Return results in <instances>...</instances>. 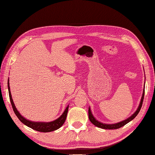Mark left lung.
Instances as JSON below:
<instances>
[{"label":"left lung","instance_id":"obj_1","mask_svg":"<svg viewBox=\"0 0 155 155\" xmlns=\"http://www.w3.org/2000/svg\"><path fill=\"white\" fill-rule=\"evenodd\" d=\"M144 87H145V86L144 87V90H143L142 96L140 102L139 106H138V108H137V110H136V111L134 112L132 114V115L130 117H128L127 119H125V120L122 121L118 122V123H117V124H103V123H102V122H101V121L96 120V119L94 117V115H92V113L91 111V109H90V108L89 107V109H88V117H89L90 121H91V123L92 124H94L95 126L98 127H100V128H102V129L115 130V129H118V128H120L121 127H123L124 125H125V124H127V123H129L130 121L133 120V119L137 116V115H138V113L140 112V109H141L142 105V103H143V100H144Z\"/></svg>","mask_w":155,"mask_h":155}]
</instances>
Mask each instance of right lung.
<instances>
[{"mask_svg": "<svg viewBox=\"0 0 155 155\" xmlns=\"http://www.w3.org/2000/svg\"><path fill=\"white\" fill-rule=\"evenodd\" d=\"M8 94H9V98H10V101L11 105H12L13 109L14 110V113H15V115H17V117L21 121L22 123L25 125L26 126H28L29 127L31 128L36 131H38V132H52V131L57 130L60 128L63 124L65 123V121L67 117V115H68V109H69V105H68V107H66V109L64 110V112L63 113L62 115H61L59 118L55 119V120L50 121V122H38V121H32L30 120H28V119H25L24 117H23L21 114L19 113V112L16 109L15 105L13 98H12V96H11V90H10V86H9V80L8 79Z\"/></svg>", "mask_w": 155, "mask_h": 155, "instance_id": "obj_1", "label": "right lung"}]
</instances>
